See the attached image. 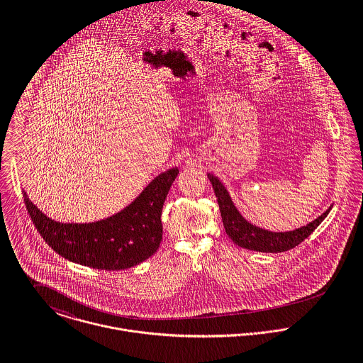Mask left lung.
Returning a JSON list of instances; mask_svg holds the SVG:
<instances>
[{"mask_svg":"<svg viewBox=\"0 0 363 363\" xmlns=\"http://www.w3.org/2000/svg\"><path fill=\"white\" fill-rule=\"evenodd\" d=\"M208 179L213 187L216 201L220 211L222 222L226 235L239 247L261 252V253H282L296 247L306 238H309L313 230L324 220L333 206L327 208L321 215L305 226H301L288 232H271L249 222L235 206L232 197L225 187V184L212 173H208Z\"/></svg>","mask_w":363,"mask_h":363,"instance_id":"obj_1","label":"left lung"}]
</instances>
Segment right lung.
<instances>
[{
  "label": "right lung",
  "instance_id": "right-lung-1",
  "mask_svg": "<svg viewBox=\"0 0 363 363\" xmlns=\"http://www.w3.org/2000/svg\"><path fill=\"white\" fill-rule=\"evenodd\" d=\"M179 167L160 174L125 208L95 222H60L36 207L23 190L26 209L55 253L106 271L131 268L155 255L162 240V208Z\"/></svg>",
  "mask_w": 363,
  "mask_h": 363
}]
</instances>
